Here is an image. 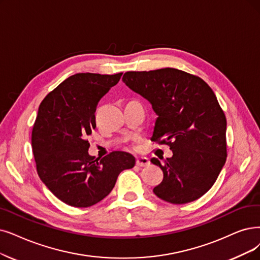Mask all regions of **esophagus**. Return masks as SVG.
<instances>
[{"label": "esophagus", "instance_id": "34e87169", "mask_svg": "<svg viewBox=\"0 0 260 260\" xmlns=\"http://www.w3.org/2000/svg\"><path fill=\"white\" fill-rule=\"evenodd\" d=\"M149 164V160L145 157H141L139 159H137V165L138 166H146Z\"/></svg>", "mask_w": 260, "mask_h": 260}]
</instances>
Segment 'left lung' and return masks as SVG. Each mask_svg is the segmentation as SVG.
<instances>
[{"instance_id": "left-lung-1", "label": "left lung", "mask_w": 260, "mask_h": 260, "mask_svg": "<svg viewBox=\"0 0 260 260\" xmlns=\"http://www.w3.org/2000/svg\"><path fill=\"white\" fill-rule=\"evenodd\" d=\"M122 81L157 114L151 141L168 144L171 158H151L163 172L153 193L171 204L200 199L226 161V118L213 90L201 78L175 68L128 71Z\"/></svg>"}]
</instances>
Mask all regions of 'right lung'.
Returning a JSON list of instances; mask_svg holds the SVG:
<instances>
[{
	"mask_svg": "<svg viewBox=\"0 0 260 260\" xmlns=\"http://www.w3.org/2000/svg\"><path fill=\"white\" fill-rule=\"evenodd\" d=\"M121 75H74L39 106L32 131L37 173L69 206L84 208L99 203L113 190L118 175L136 165V158L124 151H113L100 161L88 153L86 139L96 128V107Z\"/></svg>",
	"mask_w": 260,
	"mask_h": 260,
	"instance_id": "obj_1",
	"label": "right lung"
}]
</instances>
